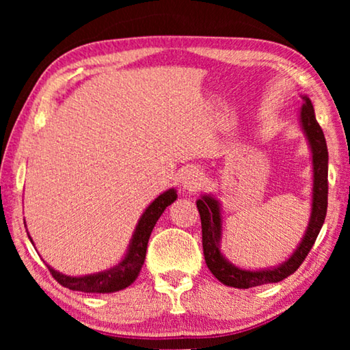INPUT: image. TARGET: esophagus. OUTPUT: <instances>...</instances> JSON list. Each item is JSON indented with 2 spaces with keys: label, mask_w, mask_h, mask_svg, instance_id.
<instances>
[{
  "label": "esophagus",
  "mask_w": 350,
  "mask_h": 350,
  "mask_svg": "<svg viewBox=\"0 0 350 350\" xmlns=\"http://www.w3.org/2000/svg\"><path fill=\"white\" fill-rule=\"evenodd\" d=\"M179 182L183 191H198L204 183V174L198 168L189 167L182 171Z\"/></svg>",
  "instance_id": "obj_1"
}]
</instances>
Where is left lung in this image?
<instances>
[{"label":"left lung","instance_id":"1","mask_svg":"<svg viewBox=\"0 0 350 350\" xmlns=\"http://www.w3.org/2000/svg\"><path fill=\"white\" fill-rule=\"evenodd\" d=\"M303 106L299 108V125L310 150L312 161V205L310 217L303 238L293 252L282 262L265 269H244L233 264L222 253V234H224V217L222 205L216 194L204 193L196 200L200 224H202V247L206 267L225 286L234 288H250L264 284L280 282L286 280L303 264L307 253L315 244L321 230L325 213H327V170H329V152L321 126L318 125L315 111L310 98L299 96Z\"/></svg>","mask_w":350,"mask_h":350}]
</instances>
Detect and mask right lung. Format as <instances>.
<instances>
[{
	"label": "right lung",
	"instance_id": "add662e5",
	"mask_svg": "<svg viewBox=\"0 0 350 350\" xmlns=\"http://www.w3.org/2000/svg\"><path fill=\"white\" fill-rule=\"evenodd\" d=\"M177 199V191L174 188H170L167 191L152 200V202L146 206L145 211L142 213L140 219L135 225V230L129 241V245L126 248L125 256H123L118 264L114 267L106 269L103 271H97V273L91 275H81V276H70L64 275L62 271L55 270L46 262L47 269L52 273V276L62 284L63 287L69 290H75V292L83 293H114L118 290H123L131 286V284L137 280L142 267H144L145 256H146V247L148 241H150L151 232L154 225L159 221L168 205H171ZM26 227V222H25ZM29 239H31L32 245L35 247L31 234L27 232Z\"/></svg>",
	"mask_w": 350,
	"mask_h": 350
}]
</instances>
